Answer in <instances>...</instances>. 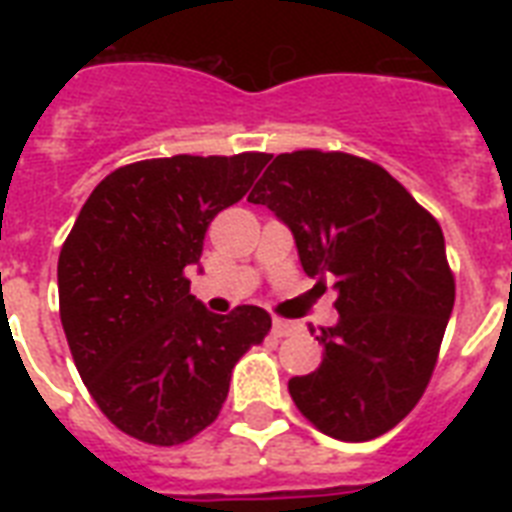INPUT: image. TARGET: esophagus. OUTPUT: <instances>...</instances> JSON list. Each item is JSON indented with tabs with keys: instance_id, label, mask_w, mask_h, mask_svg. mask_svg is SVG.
<instances>
[{
	"instance_id": "1",
	"label": "esophagus",
	"mask_w": 512,
	"mask_h": 512,
	"mask_svg": "<svg viewBox=\"0 0 512 512\" xmlns=\"http://www.w3.org/2000/svg\"><path fill=\"white\" fill-rule=\"evenodd\" d=\"M292 332H297L295 321L273 319V335H276V337H289V335H292Z\"/></svg>"
}]
</instances>
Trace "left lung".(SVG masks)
<instances>
[{"label": "left lung", "instance_id": "1", "mask_svg": "<svg viewBox=\"0 0 512 512\" xmlns=\"http://www.w3.org/2000/svg\"><path fill=\"white\" fill-rule=\"evenodd\" d=\"M295 236L308 276H335L340 313L316 340V372L292 377L297 409L337 441L396 428L425 393L454 308V276L436 217L380 164L358 156L279 154L257 180Z\"/></svg>", "mask_w": 512, "mask_h": 512}]
</instances>
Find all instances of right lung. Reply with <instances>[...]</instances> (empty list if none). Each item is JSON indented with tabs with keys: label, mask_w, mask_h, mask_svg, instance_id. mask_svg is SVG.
<instances>
[{
	"label": "right lung",
	"mask_w": 512,
	"mask_h": 512,
	"mask_svg": "<svg viewBox=\"0 0 512 512\" xmlns=\"http://www.w3.org/2000/svg\"><path fill=\"white\" fill-rule=\"evenodd\" d=\"M271 156H170L127 164L84 201L58 260L60 321L100 412L127 436L175 446L212 425L236 361L271 316H217L191 295L217 212L249 191Z\"/></svg>",
	"instance_id": "add662e5"
}]
</instances>
